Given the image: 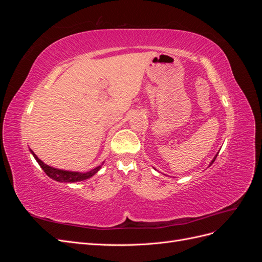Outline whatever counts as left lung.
Masks as SVG:
<instances>
[{"mask_svg": "<svg viewBox=\"0 0 262 262\" xmlns=\"http://www.w3.org/2000/svg\"><path fill=\"white\" fill-rule=\"evenodd\" d=\"M217 154H219V153H217ZM217 154H216V155H215V156H214V158H213V160H212V162H211V163H210V166H211V165H212V164H213V162H214V161H215V158H216V156H217Z\"/></svg>", "mask_w": 262, "mask_h": 262, "instance_id": "1", "label": "left lung"}]
</instances>
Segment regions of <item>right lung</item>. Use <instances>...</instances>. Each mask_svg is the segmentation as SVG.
<instances>
[{"instance_id":"right-lung-1","label":"right lung","mask_w":262,"mask_h":262,"mask_svg":"<svg viewBox=\"0 0 262 262\" xmlns=\"http://www.w3.org/2000/svg\"><path fill=\"white\" fill-rule=\"evenodd\" d=\"M30 153L33 154V156L35 157V160L37 161V163L40 165V167L43 169V171L48 175L50 178H52L55 181L59 182H76V181H82V180H86L91 177H93L95 173L98 172V170L101 168V165L97 166L96 168H94L90 171L86 172H78V171H70V170H64V169H58L51 167V166L45 164L41 160H39L37 157V155L30 149Z\"/></svg>"}]
</instances>
